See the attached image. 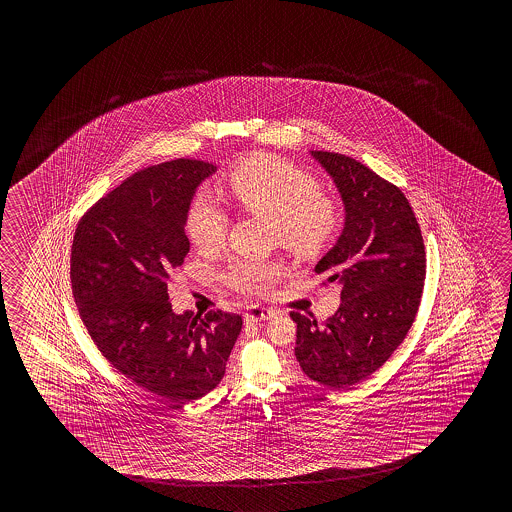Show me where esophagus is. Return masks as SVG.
Returning <instances> with one entry per match:
<instances>
[{"mask_svg": "<svg viewBox=\"0 0 512 512\" xmlns=\"http://www.w3.org/2000/svg\"><path fill=\"white\" fill-rule=\"evenodd\" d=\"M272 309H265V307H260V305H251L247 311H245V322H261V320H267V318H271Z\"/></svg>", "mask_w": 512, "mask_h": 512, "instance_id": "obj_1", "label": "esophagus"}]
</instances>
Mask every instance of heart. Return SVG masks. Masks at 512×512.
I'll return each instance as SVG.
<instances>
[{
	"mask_svg": "<svg viewBox=\"0 0 512 512\" xmlns=\"http://www.w3.org/2000/svg\"><path fill=\"white\" fill-rule=\"evenodd\" d=\"M227 196L245 212L269 219L283 247L315 256L337 234L340 208L318 188L315 177L276 157H251L225 179ZM229 229V214L210 192H199L186 210V234L199 251H216ZM282 274L274 260H238L223 274L230 289L263 294Z\"/></svg>",
	"mask_w": 512,
	"mask_h": 512,
	"instance_id": "b5f03b06",
	"label": "heart"
}]
</instances>
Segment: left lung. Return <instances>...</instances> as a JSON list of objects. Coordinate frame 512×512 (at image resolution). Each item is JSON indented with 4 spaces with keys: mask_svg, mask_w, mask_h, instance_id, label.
Masks as SVG:
<instances>
[{
    "mask_svg": "<svg viewBox=\"0 0 512 512\" xmlns=\"http://www.w3.org/2000/svg\"><path fill=\"white\" fill-rule=\"evenodd\" d=\"M344 203V229L316 263L340 283V307L324 326L300 313L294 355L313 381L348 388L379 370L414 324L423 283L425 243L397 186L342 153L311 152Z\"/></svg>",
    "mask_w": 512,
    "mask_h": 512,
    "instance_id": "8db88e82",
    "label": "left lung"
}]
</instances>
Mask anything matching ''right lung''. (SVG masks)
Listing matches in <instances>:
<instances>
[{
  "label": "right lung",
  "mask_w": 512,
  "mask_h": 512,
  "mask_svg": "<svg viewBox=\"0 0 512 512\" xmlns=\"http://www.w3.org/2000/svg\"><path fill=\"white\" fill-rule=\"evenodd\" d=\"M216 166L175 159L131 175L78 221L71 287L100 353L144 390L186 404L218 386L240 315H175L168 280L190 243L186 210Z\"/></svg>",
  "instance_id": "add662e5"
}]
</instances>
